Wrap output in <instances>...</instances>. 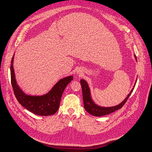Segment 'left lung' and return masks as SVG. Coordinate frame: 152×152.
<instances>
[{
  "label": "left lung",
  "instance_id": "obj_1",
  "mask_svg": "<svg viewBox=\"0 0 152 152\" xmlns=\"http://www.w3.org/2000/svg\"><path fill=\"white\" fill-rule=\"evenodd\" d=\"M134 58H135L137 61V57L135 55H134ZM136 83H137V81H136ZM80 83L82 87L84 107H85V109L86 110V111L88 112V113L95 116H102L104 115H108L113 113V112L118 110L121 108L123 107V106L124 105L126 102L128 98L130 97L131 93H132L134 89V87H133L130 93L128 94L127 97L123 100L120 104L115 106H112V107H103V106H99L94 103L91 96L90 89H89V87L88 85L87 82L85 80L82 79L80 80ZM135 83H134V85H135Z\"/></svg>",
  "mask_w": 152,
  "mask_h": 152
}]
</instances>
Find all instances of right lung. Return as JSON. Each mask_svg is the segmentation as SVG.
<instances>
[{
	"instance_id": "add662e5",
	"label": "right lung",
	"mask_w": 152,
	"mask_h": 152,
	"mask_svg": "<svg viewBox=\"0 0 152 152\" xmlns=\"http://www.w3.org/2000/svg\"><path fill=\"white\" fill-rule=\"evenodd\" d=\"M13 61L14 56L10 65L11 83L18 102L28 111L37 115L49 116L56 113L59 108L62 94L67 85L73 80V77L69 76L60 80L48 93L42 96H31L25 94L17 85Z\"/></svg>"
}]
</instances>
